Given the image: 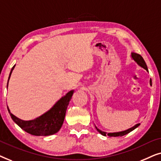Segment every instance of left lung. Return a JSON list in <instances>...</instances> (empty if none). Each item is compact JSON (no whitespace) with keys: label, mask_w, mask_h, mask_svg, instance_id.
Segmentation results:
<instances>
[{"label":"left lung","mask_w":161,"mask_h":161,"mask_svg":"<svg viewBox=\"0 0 161 161\" xmlns=\"http://www.w3.org/2000/svg\"><path fill=\"white\" fill-rule=\"evenodd\" d=\"M131 57H132V58H133V60L135 61L140 66V67L144 68V69H146L147 71L148 72L147 66L146 64V63H145L144 58H142V56H141V55L138 54V53H131ZM149 83H150V86H152V80H151V79H150V80H149ZM139 125H140V124H136V125H134L133 127H130V128L126 130L121 131V132H116V133H107L106 132L100 130L98 129L96 126H95V127H96L97 130L99 133L101 134V135H103L104 136H106V135H108V136H110V137H117V136H123L126 135V134H127V133H130L131 131H133V130H135L136 127H138V126H139Z\"/></svg>","instance_id":"obj_1"}]
</instances>
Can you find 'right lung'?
<instances>
[{"mask_svg": "<svg viewBox=\"0 0 161 161\" xmlns=\"http://www.w3.org/2000/svg\"><path fill=\"white\" fill-rule=\"evenodd\" d=\"M14 67L15 65L12 68L9 76H8L7 88L11 74H12ZM73 93L74 90L69 92L65 96L62 97L49 111L33 120L24 121L17 118V116L11 113L9 108L7 106L8 111L12 120L28 133L37 136L53 135L56 133L62 126L64 120L66 111H67V106Z\"/></svg>", "mask_w": 161, "mask_h": 161, "instance_id": "add662e5", "label": "right lung"}]
</instances>
